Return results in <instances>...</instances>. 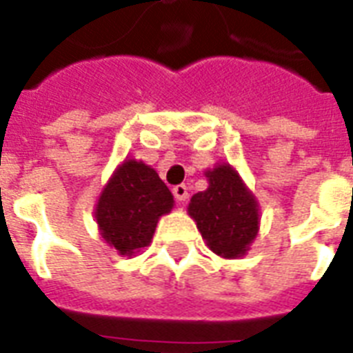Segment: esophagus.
<instances>
[{"label": "esophagus", "mask_w": 353, "mask_h": 353, "mask_svg": "<svg viewBox=\"0 0 353 353\" xmlns=\"http://www.w3.org/2000/svg\"><path fill=\"white\" fill-rule=\"evenodd\" d=\"M172 192L176 196V199L179 203H185L188 198V187L187 185H176V187L172 188Z\"/></svg>", "instance_id": "obj_1"}]
</instances>
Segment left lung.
Listing matches in <instances>:
<instances>
[{"label":"left lung","instance_id":"left-lung-1","mask_svg":"<svg viewBox=\"0 0 353 353\" xmlns=\"http://www.w3.org/2000/svg\"><path fill=\"white\" fill-rule=\"evenodd\" d=\"M209 188L194 194L188 214L212 252L221 258H240L258 234V201L231 165L205 172Z\"/></svg>","mask_w":353,"mask_h":353}]
</instances>
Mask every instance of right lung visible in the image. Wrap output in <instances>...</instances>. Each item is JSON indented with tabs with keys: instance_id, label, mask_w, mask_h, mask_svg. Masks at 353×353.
Instances as JSON below:
<instances>
[{
	"instance_id": "obj_1",
	"label": "right lung",
	"mask_w": 353,
	"mask_h": 353,
	"mask_svg": "<svg viewBox=\"0 0 353 353\" xmlns=\"http://www.w3.org/2000/svg\"><path fill=\"white\" fill-rule=\"evenodd\" d=\"M174 207V196L157 172L143 161L126 159L102 188L95 218L101 236L122 256L150 245L157 221Z\"/></svg>"
}]
</instances>
